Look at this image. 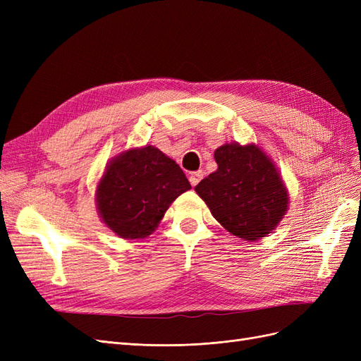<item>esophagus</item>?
<instances>
[{"mask_svg":"<svg viewBox=\"0 0 361 361\" xmlns=\"http://www.w3.org/2000/svg\"><path fill=\"white\" fill-rule=\"evenodd\" d=\"M202 179H203V171H202V170L192 171V173L190 174V182H191L192 187H195V185H197Z\"/></svg>","mask_w":361,"mask_h":361,"instance_id":"esophagus-1","label":"esophagus"}]
</instances>
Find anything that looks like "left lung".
Listing matches in <instances>:
<instances>
[{
	"mask_svg": "<svg viewBox=\"0 0 361 361\" xmlns=\"http://www.w3.org/2000/svg\"><path fill=\"white\" fill-rule=\"evenodd\" d=\"M218 169L199 182L195 192L215 220L233 236L257 241L286 215L289 191L276 162L255 143H226L215 149Z\"/></svg>",
	"mask_w": 361,
	"mask_h": 361,
	"instance_id": "1",
	"label": "left lung"
}]
</instances>
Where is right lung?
<instances>
[{
    "label": "right lung",
    "instance_id": "obj_1",
    "mask_svg": "<svg viewBox=\"0 0 361 361\" xmlns=\"http://www.w3.org/2000/svg\"><path fill=\"white\" fill-rule=\"evenodd\" d=\"M191 185L176 161L155 147H130L106 162L94 202L102 223L123 239L155 232L170 204Z\"/></svg>",
    "mask_w": 361,
    "mask_h": 361
}]
</instances>
